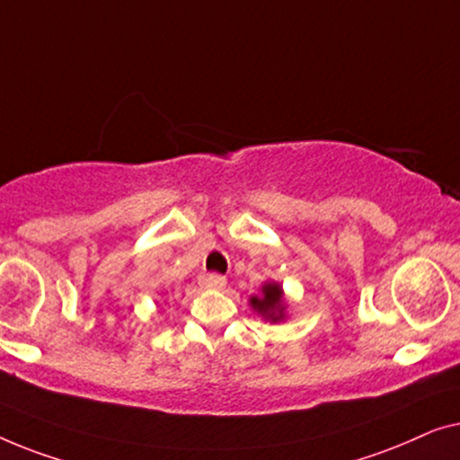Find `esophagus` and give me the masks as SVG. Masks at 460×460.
I'll return each mask as SVG.
<instances>
[{
	"mask_svg": "<svg viewBox=\"0 0 460 460\" xmlns=\"http://www.w3.org/2000/svg\"><path fill=\"white\" fill-rule=\"evenodd\" d=\"M225 283H227V279H225V277L218 275V273H204V275H199V286H202V288L223 289Z\"/></svg>",
	"mask_w": 460,
	"mask_h": 460,
	"instance_id": "34e87169",
	"label": "esophagus"
}]
</instances>
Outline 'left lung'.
I'll list each match as a JSON object with an SVG mask.
<instances>
[{"instance_id": "obj_1", "label": "left lung", "mask_w": 460, "mask_h": 460, "mask_svg": "<svg viewBox=\"0 0 460 460\" xmlns=\"http://www.w3.org/2000/svg\"><path fill=\"white\" fill-rule=\"evenodd\" d=\"M250 306L264 321L273 323V325L288 319V297L279 281H264L258 294L250 296Z\"/></svg>"}]
</instances>
